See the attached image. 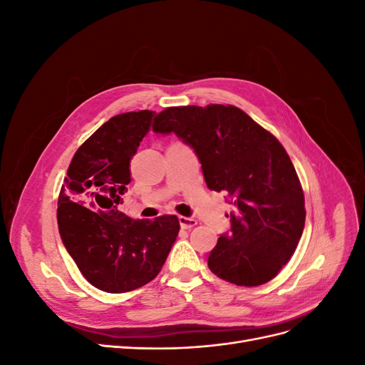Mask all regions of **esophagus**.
Masks as SVG:
<instances>
[{
	"label": "esophagus",
	"mask_w": 365,
	"mask_h": 365,
	"mask_svg": "<svg viewBox=\"0 0 365 365\" xmlns=\"http://www.w3.org/2000/svg\"><path fill=\"white\" fill-rule=\"evenodd\" d=\"M180 225L184 230H190L195 225H197V220L193 217H185V216H180Z\"/></svg>",
	"instance_id": "34e87169"
}]
</instances>
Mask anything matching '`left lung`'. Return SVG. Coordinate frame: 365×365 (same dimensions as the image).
Segmentation results:
<instances>
[{
	"mask_svg": "<svg viewBox=\"0 0 365 365\" xmlns=\"http://www.w3.org/2000/svg\"><path fill=\"white\" fill-rule=\"evenodd\" d=\"M152 129L190 145L208 189L235 197L231 230L210 252V271L247 288L272 280L289 262L306 219L302 182L282 143L233 105L165 108Z\"/></svg>",
	"mask_w": 365,
	"mask_h": 365,
	"instance_id": "8db88e82",
	"label": "left lung"
}]
</instances>
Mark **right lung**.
<instances>
[{
	"mask_svg": "<svg viewBox=\"0 0 365 365\" xmlns=\"http://www.w3.org/2000/svg\"><path fill=\"white\" fill-rule=\"evenodd\" d=\"M153 114L143 109L109 118L76 150L61 187L63 245L83 277L105 292H129L152 282L180 233L175 215L138 220L117 208L130 182V158Z\"/></svg>",
	"mask_w": 365,
	"mask_h": 365,
	"instance_id": "obj_1",
	"label": "right lung"
}]
</instances>
